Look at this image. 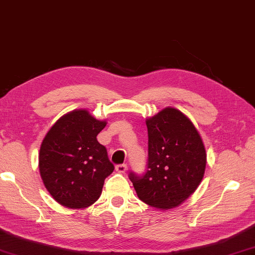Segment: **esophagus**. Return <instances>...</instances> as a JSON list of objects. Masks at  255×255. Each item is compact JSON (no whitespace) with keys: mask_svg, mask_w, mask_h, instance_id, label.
I'll return each instance as SVG.
<instances>
[{"mask_svg":"<svg viewBox=\"0 0 255 255\" xmlns=\"http://www.w3.org/2000/svg\"><path fill=\"white\" fill-rule=\"evenodd\" d=\"M127 165L126 164H122V165H117L116 166V172L119 174H125L127 172Z\"/></svg>","mask_w":255,"mask_h":255,"instance_id":"obj_1","label":"esophagus"}]
</instances>
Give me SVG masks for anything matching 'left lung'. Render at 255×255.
Masks as SVG:
<instances>
[{"label":"left lung","instance_id":"1","mask_svg":"<svg viewBox=\"0 0 255 255\" xmlns=\"http://www.w3.org/2000/svg\"><path fill=\"white\" fill-rule=\"evenodd\" d=\"M148 164L143 176L129 174L139 200L157 210L184 203L201 184L206 150L200 132L186 115L167 107L146 119Z\"/></svg>","mask_w":255,"mask_h":255}]
</instances>
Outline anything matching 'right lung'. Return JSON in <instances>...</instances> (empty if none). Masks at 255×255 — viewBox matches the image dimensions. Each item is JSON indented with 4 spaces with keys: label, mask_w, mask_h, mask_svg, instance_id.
<instances>
[{
    "label": "right lung",
    "mask_w": 255,
    "mask_h": 255,
    "mask_svg": "<svg viewBox=\"0 0 255 255\" xmlns=\"http://www.w3.org/2000/svg\"><path fill=\"white\" fill-rule=\"evenodd\" d=\"M106 125L87 109H76L59 118L43 138L40 175L60 205L86 208L100 197L105 179L115 168L106 147L97 140Z\"/></svg>",
    "instance_id": "right-lung-1"
}]
</instances>
